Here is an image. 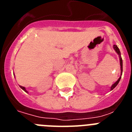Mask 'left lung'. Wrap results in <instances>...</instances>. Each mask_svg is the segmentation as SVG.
I'll list each match as a JSON object with an SVG mask.
<instances>
[{
  "mask_svg": "<svg viewBox=\"0 0 132 132\" xmlns=\"http://www.w3.org/2000/svg\"><path fill=\"white\" fill-rule=\"evenodd\" d=\"M114 50H116V52H117L118 54L119 55V57H120V66H121V67H121V73H122V70H123V69H122V57H121L120 52V50H119L118 47H117V45H114ZM120 79H121V77L120 78H119L118 80L117 81H116V82H115V83L113 84L112 86V87H111V90L114 89V88H115V87H116V86H117V85H118V84L119 81L120 80Z\"/></svg>",
  "mask_w": 132,
  "mask_h": 132,
  "instance_id": "8db88e82",
  "label": "left lung"
}]
</instances>
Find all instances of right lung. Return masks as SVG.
<instances>
[{
    "label": "right lung",
    "mask_w": 132,
    "mask_h": 132,
    "mask_svg": "<svg viewBox=\"0 0 132 132\" xmlns=\"http://www.w3.org/2000/svg\"><path fill=\"white\" fill-rule=\"evenodd\" d=\"M20 88H22V90H24V91H25V92H26V93H27V92H28V91H27V90H26V88H24V87H22V86H20Z\"/></svg>",
    "instance_id": "add662e5"
}]
</instances>
